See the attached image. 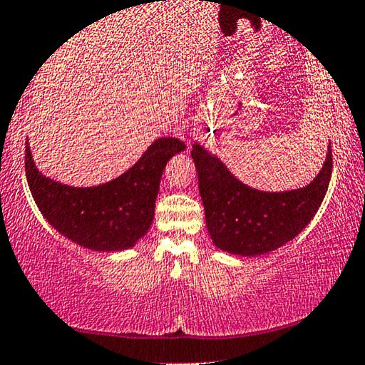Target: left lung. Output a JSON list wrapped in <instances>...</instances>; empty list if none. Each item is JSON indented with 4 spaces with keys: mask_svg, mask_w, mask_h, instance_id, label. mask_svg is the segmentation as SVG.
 <instances>
[{
    "mask_svg": "<svg viewBox=\"0 0 365 365\" xmlns=\"http://www.w3.org/2000/svg\"><path fill=\"white\" fill-rule=\"evenodd\" d=\"M192 158L213 245L240 256L266 255L299 235L319 210L332 173L331 142L314 180L286 192L248 187L200 143L192 145Z\"/></svg>",
    "mask_w": 365,
    "mask_h": 365,
    "instance_id": "obj_1",
    "label": "left lung"
}]
</instances>
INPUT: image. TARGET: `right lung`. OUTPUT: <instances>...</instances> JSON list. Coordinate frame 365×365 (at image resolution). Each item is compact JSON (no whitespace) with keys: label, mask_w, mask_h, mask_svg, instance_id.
<instances>
[{"label":"right lung","mask_w":365,"mask_h":365,"mask_svg":"<svg viewBox=\"0 0 365 365\" xmlns=\"http://www.w3.org/2000/svg\"><path fill=\"white\" fill-rule=\"evenodd\" d=\"M185 147L180 138H157L129 170L96 187H71L43 175L28 140L24 167L31 195L56 232L87 250L114 253L148 232L163 168Z\"/></svg>","instance_id":"1"}]
</instances>
